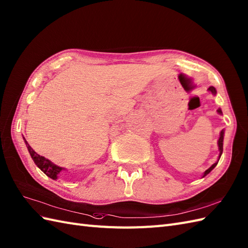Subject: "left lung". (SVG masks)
<instances>
[{"label": "left lung", "mask_w": 248, "mask_h": 248, "mask_svg": "<svg viewBox=\"0 0 248 248\" xmlns=\"http://www.w3.org/2000/svg\"><path fill=\"white\" fill-rule=\"evenodd\" d=\"M208 92H210L211 93H213L214 95H216L217 94V90H216V88L215 87H213V86H210L209 88H208ZM218 113L219 114H222V110H221V108H219L218 110ZM223 140H224V129H222L221 130V132H220V138H219V140H218V147H219V152H220V154H219V158H218V160H217V162H215L213 165H211L208 170H206L204 171V173H203V176H202V178H204L205 176H207V174L214 170V168L217 166V164H218V162H219V160H220V158H221V155H222V153H223Z\"/></svg>", "instance_id": "obj_1"}]
</instances>
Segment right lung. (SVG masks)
<instances>
[{"label": "right lung", "instance_id": "1", "mask_svg": "<svg viewBox=\"0 0 248 248\" xmlns=\"http://www.w3.org/2000/svg\"><path fill=\"white\" fill-rule=\"evenodd\" d=\"M23 139H24V142H25V144H26L28 152H29L30 155H31V158L34 162V164L37 165L40 168V170L46 174L47 177H49L52 180H57L58 177H59V173L61 172L62 170H64L65 168L60 167V166L54 164V163H52L50 160H48V159L44 158V156L38 155L31 147H30V145L25 140V138L23 137Z\"/></svg>", "mask_w": 248, "mask_h": 248}]
</instances>
